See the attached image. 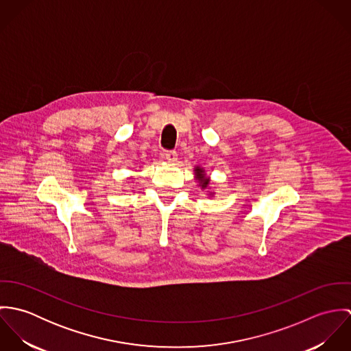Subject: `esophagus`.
<instances>
[{
  "mask_svg": "<svg viewBox=\"0 0 351 351\" xmlns=\"http://www.w3.org/2000/svg\"><path fill=\"white\" fill-rule=\"evenodd\" d=\"M165 158H166L169 162H176V160H177V152H176V151H166Z\"/></svg>",
  "mask_w": 351,
  "mask_h": 351,
  "instance_id": "34e87169",
  "label": "esophagus"
}]
</instances>
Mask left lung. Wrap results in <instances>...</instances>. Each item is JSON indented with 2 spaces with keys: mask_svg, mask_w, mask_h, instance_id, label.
<instances>
[{
  "mask_svg": "<svg viewBox=\"0 0 351 351\" xmlns=\"http://www.w3.org/2000/svg\"><path fill=\"white\" fill-rule=\"evenodd\" d=\"M195 176H196V180L199 181V186H201V189H205L208 188L209 185V177L205 176V170L200 167V166H196L195 167Z\"/></svg>",
  "mask_w": 351,
  "mask_h": 351,
  "instance_id": "8db88e82",
  "label": "left lung"
}]
</instances>
